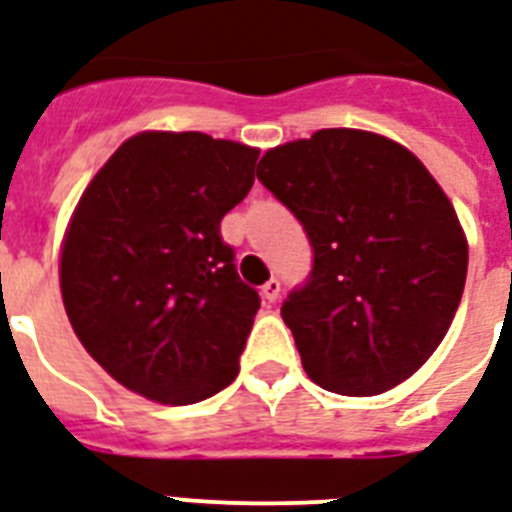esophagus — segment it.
I'll list each match as a JSON object with an SVG mask.
<instances>
[{
  "label": "esophagus",
  "instance_id": "1",
  "mask_svg": "<svg viewBox=\"0 0 512 512\" xmlns=\"http://www.w3.org/2000/svg\"><path fill=\"white\" fill-rule=\"evenodd\" d=\"M279 295H282V282L273 276V279H268V282L263 284V298L268 300V303H276V300H279Z\"/></svg>",
  "mask_w": 512,
  "mask_h": 512
}]
</instances>
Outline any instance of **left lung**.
Here are the masks:
<instances>
[{"mask_svg":"<svg viewBox=\"0 0 512 512\" xmlns=\"http://www.w3.org/2000/svg\"><path fill=\"white\" fill-rule=\"evenodd\" d=\"M257 179L314 249L282 306L308 378L349 397L403 384L448 333L467 279L446 193L403 144L354 128L268 150Z\"/></svg>","mask_w":512,"mask_h":512,"instance_id":"left-lung-1","label":"left lung"}]
</instances>
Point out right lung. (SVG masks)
<instances>
[{
	"instance_id": "add662e5",
	"label": "right lung",
	"mask_w": 512,
	"mask_h": 512,
	"mask_svg": "<svg viewBox=\"0 0 512 512\" xmlns=\"http://www.w3.org/2000/svg\"><path fill=\"white\" fill-rule=\"evenodd\" d=\"M257 155L198 131H144L85 187L61 249L66 317L136 395L201 403L239 373L260 295L220 222L252 190Z\"/></svg>"
}]
</instances>
